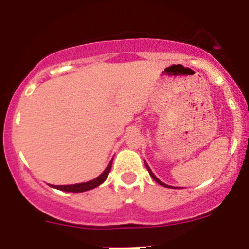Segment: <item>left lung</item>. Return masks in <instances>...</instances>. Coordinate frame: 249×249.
Wrapping results in <instances>:
<instances>
[{
	"mask_svg": "<svg viewBox=\"0 0 249 249\" xmlns=\"http://www.w3.org/2000/svg\"><path fill=\"white\" fill-rule=\"evenodd\" d=\"M145 166H146L147 171H149L150 176H151V177H152V178H154V179H155V181L158 183V184L163 185V187H165V188H173V187H170V185H168V184H165V183H163L162 181H160V179H158V178H157V177H156V176H155V175H154V173H152V171H151V169H150V168H149V165H147V164H146V162H145Z\"/></svg>",
	"mask_w": 249,
	"mask_h": 249,
	"instance_id": "obj_1",
	"label": "left lung"
}]
</instances>
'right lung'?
I'll return each mask as SVG.
<instances>
[{
  "label": "right lung",
  "mask_w": 249,
  "mask_h": 249,
  "mask_svg": "<svg viewBox=\"0 0 249 249\" xmlns=\"http://www.w3.org/2000/svg\"><path fill=\"white\" fill-rule=\"evenodd\" d=\"M112 160L110 162V164L107 165V168L104 170V173L100 175V176H98L97 178L92 179V181L85 182V183H78V184H70V185H51V187L62 191H68V193H83V191L94 189V188H97L98 185L102 184V183L107 178L108 173H110L111 170Z\"/></svg>",
  "instance_id": "1"
}]
</instances>
